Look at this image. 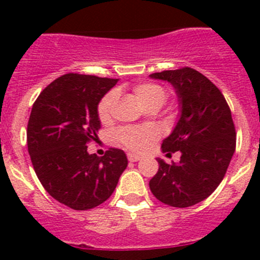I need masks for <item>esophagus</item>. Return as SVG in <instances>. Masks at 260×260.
I'll list each match as a JSON object with an SVG mask.
<instances>
[{
  "label": "esophagus",
  "mask_w": 260,
  "mask_h": 260,
  "mask_svg": "<svg viewBox=\"0 0 260 260\" xmlns=\"http://www.w3.org/2000/svg\"><path fill=\"white\" fill-rule=\"evenodd\" d=\"M127 156H128V159H129L131 162H137L141 159V157L138 156V154H135V153H128Z\"/></svg>",
  "instance_id": "1"
}]
</instances>
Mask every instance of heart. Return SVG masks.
Segmentation results:
<instances>
[{"instance_id": "heart-1", "label": "heart", "mask_w": 260, "mask_h": 260, "mask_svg": "<svg viewBox=\"0 0 260 260\" xmlns=\"http://www.w3.org/2000/svg\"><path fill=\"white\" fill-rule=\"evenodd\" d=\"M133 94L141 104L149 108V107H161L166 101L167 93L161 85L153 83H141L133 86ZM114 91H109L98 104V117L102 123H108L113 114V108L115 104ZM117 140L132 151H143L147 148L151 141L157 137V129L152 125L148 127H124L120 128L115 133Z\"/></svg>"}]
</instances>
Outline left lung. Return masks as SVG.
Returning a JSON list of instances; mask_svg holds the SVG:
<instances>
[{
	"label": "left lung",
	"mask_w": 260,
	"mask_h": 260,
	"mask_svg": "<svg viewBox=\"0 0 260 260\" xmlns=\"http://www.w3.org/2000/svg\"><path fill=\"white\" fill-rule=\"evenodd\" d=\"M172 84L181 114L162 151H180V162L158 161V171L149 181L152 193L174 208H188L205 200L226 174L237 145L229 106L221 91L205 75L191 68L165 70L149 75Z\"/></svg>",
	"instance_id": "obj_1"
}]
</instances>
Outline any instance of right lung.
I'll list each match as a JSON object with an SVG mask.
<instances>
[{"label":"right lung","instance_id":"add662e5","mask_svg":"<svg viewBox=\"0 0 260 260\" xmlns=\"http://www.w3.org/2000/svg\"><path fill=\"white\" fill-rule=\"evenodd\" d=\"M118 79L69 73L50 83L31 109L27 148L36 176L59 203L89 210L108 200L128 165L122 149L88 153L101 129L98 104Z\"/></svg>","mask_w":260,"mask_h":260}]
</instances>
